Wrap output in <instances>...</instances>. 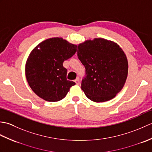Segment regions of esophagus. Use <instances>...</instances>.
Returning a JSON list of instances; mask_svg holds the SVG:
<instances>
[{"mask_svg": "<svg viewBox=\"0 0 152 152\" xmlns=\"http://www.w3.org/2000/svg\"><path fill=\"white\" fill-rule=\"evenodd\" d=\"M75 83H76L77 85H79L80 84V78H77L76 80H75Z\"/></svg>", "mask_w": 152, "mask_h": 152, "instance_id": "34e87169", "label": "esophagus"}]
</instances>
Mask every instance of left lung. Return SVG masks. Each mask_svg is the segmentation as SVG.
<instances>
[{"label": "left lung", "instance_id": "left-lung-1", "mask_svg": "<svg viewBox=\"0 0 152 152\" xmlns=\"http://www.w3.org/2000/svg\"><path fill=\"white\" fill-rule=\"evenodd\" d=\"M77 55L86 69L81 88L87 97L105 102L121 91L127 77L128 62L117 44L103 38L87 40L78 45Z\"/></svg>", "mask_w": 152, "mask_h": 152}]
</instances>
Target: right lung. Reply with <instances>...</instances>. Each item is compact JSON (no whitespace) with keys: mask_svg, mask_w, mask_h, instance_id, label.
I'll return each mask as SVG.
<instances>
[{"mask_svg":"<svg viewBox=\"0 0 152 152\" xmlns=\"http://www.w3.org/2000/svg\"><path fill=\"white\" fill-rule=\"evenodd\" d=\"M76 51L77 46L61 38L44 40L32 51L27 61L25 74L35 94L49 102L64 98L76 83L66 79L67 70L63 62Z\"/></svg>","mask_w":152,"mask_h":152,"instance_id":"add662e5","label":"right lung"}]
</instances>
